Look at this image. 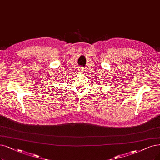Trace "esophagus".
Masks as SVG:
<instances>
[{
	"label": "esophagus",
	"instance_id": "1",
	"mask_svg": "<svg viewBox=\"0 0 160 160\" xmlns=\"http://www.w3.org/2000/svg\"><path fill=\"white\" fill-rule=\"evenodd\" d=\"M78 72H79V73H82L84 72V69H83V68H80V69L78 70Z\"/></svg>",
	"mask_w": 160,
	"mask_h": 160
}]
</instances>
